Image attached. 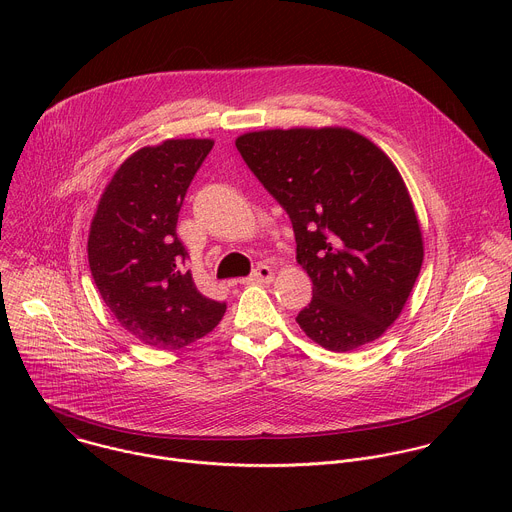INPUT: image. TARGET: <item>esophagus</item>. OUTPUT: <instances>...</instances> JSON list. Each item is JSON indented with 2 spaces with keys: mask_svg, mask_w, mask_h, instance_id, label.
<instances>
[{
  "mask_svg": "<svg viewBox=\"0 0 512 512\" xmlns=\"http://www.w3.org/2000/svg\"><path fill=\"white\" fill-rule=\"evenodd\" d=\"M245 281L247 283H271L273 281V269L269 265H257V269Z\"/></svg>",
  "mask_w": 512,
  "mask_h": 512,
  "instance_id": "34e87169",
  "label": "esophagus"
}]
</instances>
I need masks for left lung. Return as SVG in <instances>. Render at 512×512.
I'll return each mask as SVG.
<instances>
[{
  "mask_svg": "<svg viewBox=\"0 0 512 512\" xmlns=\"http://www.w3.org/2000/svg\"><path fill=\"white\" fill-rule=\"evenodd\" d=\"M235 143L294 225L296 259L314 283L296 318L306 336L334 352L383 336L423 263L417 214L389 156L346 127L251 131Z\"/></svg>",
  "mask_w": 512,
  "mask_h": 512,
  "instance_id": "1",
  "label": "left lung"
}]
</instances>
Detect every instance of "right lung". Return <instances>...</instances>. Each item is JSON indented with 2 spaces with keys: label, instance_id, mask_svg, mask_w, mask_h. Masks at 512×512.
<instances>
[{
  "label": "right lung",
  "instance_id": "obj_1",
  "mask_svg": "<svg viewBox=\"0 0 512 512\" xmlns=\"http://www.w3.org/2000/svg\"><path fill=\"white\" fill-rule=\"evenodd\" d=\"M212 139H166L131 154L107 184L89 233V267L117 322L143 344L178 350L212 332L227 304L202 296L176 235L186 190Z\"/></svg>",
  "mask_w": 512,
  "mask_h": 512
}]
</instances>
